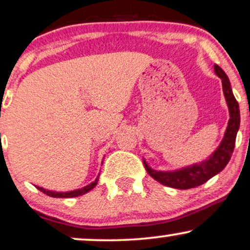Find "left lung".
Instances as JSON below:
<instances>
[{"label": "left lung", "mask_w": 250, "mask_h": 250, "mask_svg": "<svg viewBox=\"0 0 250 250\" xmlns=\"http://www.w3.org/2000/svg\"><path fill=\"white\" fill-rule=\"evenodd\" d=\"M214 72L223 82L224 95L229 110V120L226 132H225L224 139L219 145V147L215 149V152L208 160L200 163H196V165L190 166V167L182 168L180 170L156 171L150 168L144 160V166L147 172L154 180L160 182L163 186L180 190L199 187L223 170L230 160L234 146H235L236 133H238L240 127L239 104L238 101L234 97L229 80L224 70L218 64H214Z\"/></svg>", "instance_id": "8db88e82"}]
</instances>
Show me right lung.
Masks as SVG:
<instances>
[{"label": "right lung", "instance_id": "add662e5", "mask_svg": "<svg viewBox=\"0 0 250 250\" xmlns=\"http://www.w3.org/2000/svg\"><path fill=\"white\" fill-rule=\"evenodd\" d=\"M97 182H98V177L94 182H92V183L89 184V186L82 188V189L68 191V192H57V191H50V190L42 189V188H40V187H36V188L38 190L42 191V192H44L45 195H47L50 197H54V198H72V197H78V196L84 195V193L89 192V191H90L91 189H94V188L96 187Z\"/></svg>", "mask_w": 250, "mask_h": 250}]
</instances>
